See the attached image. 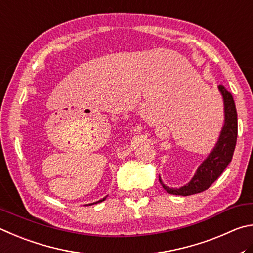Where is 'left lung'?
<instances>
[{
  "label": "left lung",
  "mask_w": 253,
  "mask_h": 253,
  "mask_svg": "<svg viewBox=\"0 0 253 253\" xmlns=\"http://www.w3.org/2000/svg\"><path fill=\"white\" fill-rule=\"evenodd\" d=\"M218 87L223 97L224 104V123L218 142L206 160L199 166L196 174L188 184L179 189L169 188L162 182L161 178H159L163 189L168 193L185 197L205 191L222 174L225 168L232 160L238 135L237 109L231 93L223 85H219Z\"/></svg>",
  "instance_id": "left-lung-1"
}]
</instances>
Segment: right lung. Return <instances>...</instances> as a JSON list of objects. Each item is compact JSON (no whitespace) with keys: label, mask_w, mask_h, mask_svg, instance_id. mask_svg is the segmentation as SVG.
<instances>
[{"label":"right lung","mask_w":253,"mask_h":253,"mask_svg":"<svg viewBox=\"0 0 253 253\" xmlns=\"http://www.w3.org/2000/svg\"><path fill=\"white\" fill-rule=\"evenodd\" d=\"M105 199H106V197H105V198H103V199H101V200H99L97 202H102V201H104ZM97 202H93V203H97ZM90 206H91V205H90Z\"/></svg>","instance_id":"1"}]
</instances>
